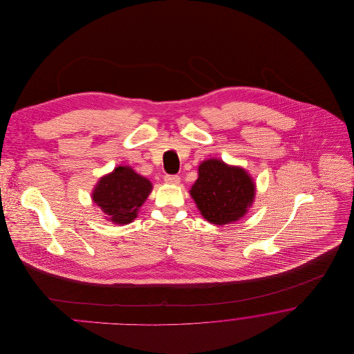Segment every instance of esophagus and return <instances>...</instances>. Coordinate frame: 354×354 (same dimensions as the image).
I'll use <instances>...</instances> for the list:
<instances>
[{
  "mask_svg": "<svg viewBox=\"0 0 354 354\" xmlns=\"http://www.w3.org/2000/svg\"><path fill=\"white\" fill-rule=\"evenodd\" d=\"M165 182L167 185H178L180 183V176H178V175H166L165 176Z\"/></svg>",
  "mask_w": 354,
  "mask_h": 354,
  "instance_id": "esophagus-1",
  "label": "esophagus"
}]
</instances>
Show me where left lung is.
<instances>
[{"label": "left lung", "instance_id": "obj_1", "mask_svg": "<svg viewBox=\"0 0 354 354\" xmlns=\"http://www.w3.org/2000/svg\"><path fill=\"white\" fill-rule=\"evenodd\" d=\"M189 194L204 219L228 224L247 214L256 188L245 169L228 166L219 159H208L199 166V176Z\"/></svg>", "mask_w": 354, "mask_h": 354}]
</instances>
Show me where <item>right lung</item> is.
Instances as JSON below:
<instances>
[{
    "mask_svg": "<svg viewBox=\"0 0 354 354\" xmlns=\"http://www.w3.org/2000/svg\"><path fill=\"white\" fill-rule=\"evenodd\" d=\"M151 189L149 179L129 166H119L101 178L93 191V201L113 223L129 224L138 216Z\"/></svg>",
    "mask_w": 354,
    "mask_h": 354,
    "instance_id": "obj_1",
    "label": "right lung"
}]
</instances>
